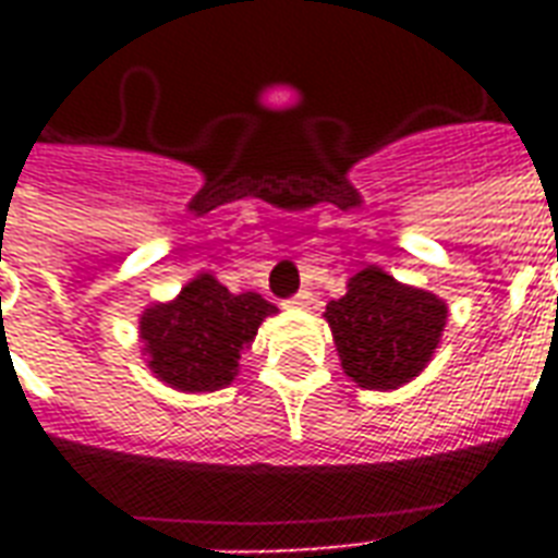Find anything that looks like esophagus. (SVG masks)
I'll use <instances>...</instances> for the list:
<instances>
[{"label":"esophagus","instance_id":"34e87169","mask_svg":"<svg viewBox=\"0 0 558 558\" xmlns=\"http://www.w3.org/2000/svg\"><path fill=\"white\" fill-rule=\"evenodd\" d=\"M310 304H313V292H306V289H301L298 295H292L287 301V306H292V310H306Z\"/></svg>","mask_w":558,"mask_h":558}]
</instances>
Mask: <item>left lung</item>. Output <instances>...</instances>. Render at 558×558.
I'll list each match as a JSON object with an SVG mask.
<instances>
[{
  "instance_id": "left-lung-1",
  "label": "left lung",
  "mask_w": 558,
  "mask_h": 558,
  "mask_svg": "<svg viewBox=\"0 0 558 558\" xmlns=\"http://www.w3.org/2000/svg\"><path fill=\"white\" fill-rule=\"evenodd\" d=\"M324 318L350 379L390 390L428 365L446 327V304L371 266L350 278L348 295L330 301Z\"/></svg>"
}]
</instances>
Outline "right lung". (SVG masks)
Wrapping results in <instances>:
<instances>
[{
	"instance_id": "obj_1",
	"label": "right lung",
	"mask_w": 558,
	"mask_h": 558,
	"mask_svg": "<svg viewBox=\"0 0 558 558\" xmlns=\"http://www.w3.org/2000/svg\"><path fill=\"white\" fill-rule=\"evenodd\" d=\"M271 313L278 310L257 292L234 295L210 275H199L177 301L142 315L150 371L179 390L226 388L234 379L240 350L252 344Z\"/></svg>"
}]
</instances>
